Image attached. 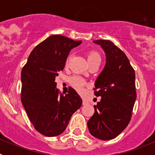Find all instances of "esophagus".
Wrapping results in <instances>:
<instances>
[{
	"label": "esophagus",
	"mask_w": 155,
	"mask_h": 155,
	"mask_svg": "<svg viewBox=\"0 0 155 155\" xmlns=\"http://www.w3.org/2000/svg\"><path fill=\"white\" fill-rule=\"evenodd\" d=\"M82 103H83V105H86V104L87 103V101H86L85 99H83V101H82Z\"/></svg>",
	"instance_id": "esophagus-1"
}]
</instances>
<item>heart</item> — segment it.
Instances as JSON below:
<instances>
[{"instance_id": "1", "label": "heart", "mask_w": 155, "mask_h": 155, "mask_svg": "<svg viewBox=\"0 0 155 155\" xmlns=\"http://www.w3.org/2000/svg\"><path fill=\"white\" fill-rule=\"evenodd\" d=\"M70 57H68L67 61H66V64H68V61H69ZM87 60L88 64H92V63H100L101 61V57H100L99 53L98 52L92 50V51H90L89 53H87ZM71 85L73 86L74 88H76L78 91H82L84 89V80L80 78V77H73L71 78Z\"/></svg>"}]
</instances>
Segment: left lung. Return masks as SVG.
Here are the masks:
<instances>
[{
  "label": "left lung",
  "mask_w": 155,
  "mask_h": 155,
  "mask_svg": "<svg viewBox=\"0 0 155 155\" xmlns=\"http://www.w3.org/2000/svg\"><path fill=\"white\" fill-rule=\"evenodd\" d=\"M105 53L106 62L94 83L101 97L87 122L90 134L102 140L116 137L130 121L137 98L135 71L125 53L109 40H94Z\"/></svg>",
  "instance_id": "obj_1"
}]
</instances>
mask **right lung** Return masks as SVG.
<instances>
[{
	"mask_svg": "<svg viewBox=\"0 0 155 155\" xmlns=\"http://www.w3.org/2000/svg\"><path fill=\"white\" fill-rule=\"evenodd\" d=\"M81 43L64 35H51L34 48L22 68L21 102L35 130L44 136L62 134L82 105L74 88L64 95L55 82L71 50Z\"/></svg>",
	"mask_w": 155,
	"mask_h": 155,
	"instance_id": "right-lung-1",
	"label": "right lung"
}]
</instances>
